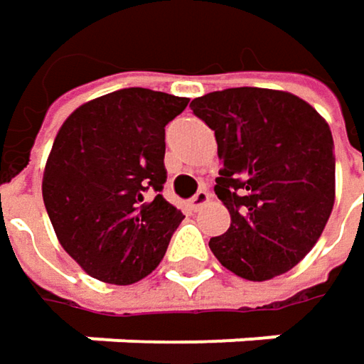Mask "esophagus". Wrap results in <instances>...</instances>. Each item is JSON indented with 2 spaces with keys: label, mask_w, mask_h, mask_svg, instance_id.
Wrapping results in <instances>:
<instances>
[{
  "label": "esophagus",
  "mask_w": 364,
  "mask_h": 364,
  "mask_svg": "<svg viewBox=\"0 0 364 364\" xmlns=\"http://www.w3.org/2000/svg\"><path fill=\"white\" fill-rule=\"evenodd\" d=\"M207 200H209V193H207L205 188H200V191H198V193H196V195L191 198V207H193L195 211H198V209H200V207H203Z\"/></svg>",
  "instance_id": "1"
}]
</instances>
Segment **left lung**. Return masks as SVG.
<instances>
[{
	"instance_id": "obj_1",
	"label": "left lung",
	"mask_w": 364,
	"mask_h": 364,
	"mask_svg": "<svg viewBox=\"0 0 364 364\" xmlns=\"http://www.w3.org/2000/svg\"><path fill=\"white\" fill-rule=\"evenodd\" d=\"M191 109L215 132L223 161L215 195L232 220L209 248L223 267L252 282L292 269L333 209L329 126L296 95L257 87L207 92Z\"/></svg>"
}]
</instances>
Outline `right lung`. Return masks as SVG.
Returning a JSON list of instances; mask_svg holds the SVG:
<instances>
[{
  "mask_svg": "<svg viewBox=\"0 0 364 364\" xmlns=\"http://www.w3.org/2000/svg\"><path fill=\"white\" fill-rule=\"evenodd\" d=\"M191 99L119 89L80 105L60 128L43 173V200L64 250L107 284L153 272L184 220L161 191L166 126Z\"/></svg>",
  "mask_w": 364,
  "mask_h": 364,
  "instance_id": "1",
  "label": "right lung"
}]
</instances>
